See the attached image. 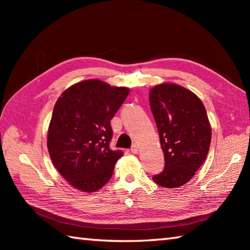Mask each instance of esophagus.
Wrapping results in <instances>:
<instances>
[{"label":"esophagus","mask_w":250,"mask_h":250,"mask_svg":"<svg viewBox=\"0 0 250 250\" xmlns=\"http://www.w3.org/2000/svg\"><path fill=\"white\" fill-rule=\"evenodd\" d=\"M131 152H132V153H134V154H137L138 152H139V146L138 145H133L132 147H131Z\"/></svg>","instance_id":"obj_1"}]
</instances>
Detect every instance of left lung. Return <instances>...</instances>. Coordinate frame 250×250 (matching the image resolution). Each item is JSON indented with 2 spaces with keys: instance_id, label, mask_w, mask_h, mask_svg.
Returning <instances> with one entry per match:
<instances>
[{
  "instance_id": "8db88e82",
  "label": "left lung",
  "mask_w": 250,
  "mask_h": 250,
  "mask_svg": "<svg viewBox=\"0 0 250 250\" xmlns=\"http://www.w3.org/2000/svg\"><path fill=\"white\" fill-rule=\"evenodd\" d=\"M149 101L166 160L153 181L167 188H180L195 175L208 153L211 129L205 107L194 92L172 83L151 88Z\"/></svg>"
}]
</instances>
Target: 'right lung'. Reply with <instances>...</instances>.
<instances>
[{
	"label": "right lung",
	"mask_w": 250,
	"mask_h": 250,
	"mask_svg": "<svg viewBox=\"0 0 250 250\" xmlns=\"http://www.w3.org/2000/svg\"><path fill=\"white\" fill-rule=\"evenodd\" d=\"M126 87L83 80L62 92L53 110L47 149L61 175L76 189L92 193L111 179L121 151H112L110 120L128 97Z\"/></svg>",
	"instance_id": "1"
}]
</instances>
